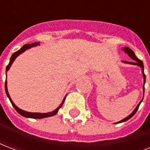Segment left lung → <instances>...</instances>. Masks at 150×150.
Instances as JSON below:
<instances>
[{
  "label": "left lung",
  "mask_w": 150,
  "mask_h": 150,
  "mask_svg": "<svg viewBox=\"0 0 150 150\" xmlns=\"http://www.w3.org/2000/svg\"><path fill=\"white\" fill-rule=\"evenodd\" d=\"M123 50L125 52L126 54H128V55L129 57H130L131 58L133 59V60H135V62H128V61H122V62H124V63H127V64H134V65H138L139 66L140 68H142V75H143V79H144V82H143V92H144V85L145 83H146V75H145L144 74V65H143V63H142V61H141V60H139V59L137 57L135 56V53L133 52L132 50H131L130 48L128 47H123ZM142 100H143V98L142 99V100L140 101L139 103V104L137 105V107H135V109L134 110L132 111V113L131 114H129L128 117H126L125 118L122 119L121 121H118V122H116L115 124H118V123H121V122H124V121H128V119H130L132 117H133L134 115H135V114L137 112L138 109H139V105L140 103H142Z\"/></svg>",
  "instance_id": "obj_1"
}]
</instances>
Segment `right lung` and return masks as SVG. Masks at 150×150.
Returning <instances> with one entry per match:
<instances>
[{"label": "right lung", "mask_w": 150, "mask_h": 150, "mask_svg": "<svg viewBox=\"0 0 150 150\" xmlns=\"http://www.w3.org/2000/svg\"><path fill=\"white\" fill-rule=\"evenodd\" d=\"M39 43H32V44H25V45H24L23 47H22L20 50H18V51L15 52L14 54L11 55V59H10V62H9V64H8V66L6 67V75H7V71H8V70H9V68H10V67L11 66V64H12V63L14 62V61L15 60V58L17 57L19 54H21L22 53H23V52H25L26 50H28V49H29V48L33 47H36V46L39 45ZM5 92H6V94H7V96H8V98H9V100H10L11 103V104H12V106L14 107V108L15 109V110L19 114H21L22 116L25 117H29V118H34V119H41V118H44V117H51V116H54V115H55V114L58 112L59 109L61 108V107H62V105H63L64 102V100H65V97L66 96H64V98L63 101L61 102V105L59 106L57 109H55L54 110H53V111L51 112H48V113H32V112H27V111H25V110H23L20 109V108H18V107L16 106V105L13 103V101L11 100V99L10 97V95H9V93H8V87H7V80L5 81Z\"/></svg>", "instance_id": "1"}]
</instances>
